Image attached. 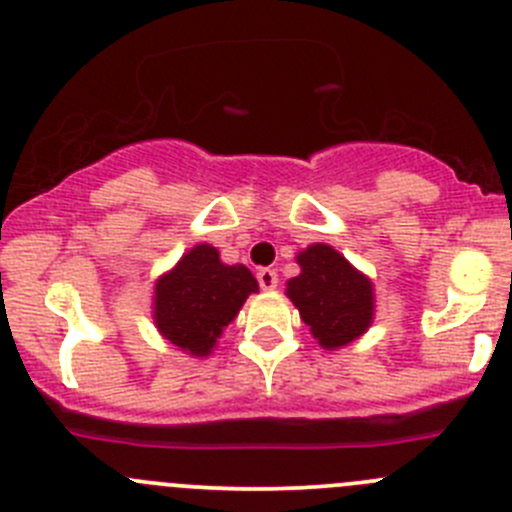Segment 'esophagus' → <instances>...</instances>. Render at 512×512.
I'll list each match as a JSON object with an SVG mask.
<instances>
[{"instance_id":"1","label":"esophagus","mask_w":512,"mask_h":512,"mask_svg":"<svg viewBox=\"0 0 512 512\" xmlns=\"http://www.w3.org/2000/svg\"><path fill=\"white\" fill-rule=\"evenodd\" d=\"M257 283L262 290H275L278 288V272L272 267H262V270H257Z\"/></svg>"}]
</instances>
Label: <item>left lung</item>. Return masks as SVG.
I'll list each match as a JSON object with an SVG mask.
<instances>
[{
	"mask_svg": "<svg viewBox=\"0 0 512 512\" xmlns=\"http://www.w3.org/2000/svg\"><path fill=\"white\" fill-rule=\"evenodd\" d=\"M300 275L288 280V298L323 348L356 341L374 321V285L331 245L298 252Z\"/></svg>",
	"mask_w": 512,
	"mask_h": 512,
	"instance_id": "left-lung-1",
	"label": "left lung"
}]
</instances>
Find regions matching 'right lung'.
I'll list each match as a JSON object with an SVG mask.
<instances>
[{
    "mask_svg": "<svg viewBox=\"0 0 512 512\" xmlns=\"http://www.w3.org/2000/svg\"><path fill=\"white\" fill-rule=\"evenodd\" d=\"M250 293L257 280L245 265H224L212 245H197L156 280L154 323L181 351L209 356Z\"/></svg>",
    "mask_w": 512,
    "mask_h": 512,
    "instance_id": "obj_1",
    "label": "right lung"
}]
</instances>
